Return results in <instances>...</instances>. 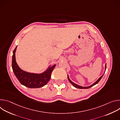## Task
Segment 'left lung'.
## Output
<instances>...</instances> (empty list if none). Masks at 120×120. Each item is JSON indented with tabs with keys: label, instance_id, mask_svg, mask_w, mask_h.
Returning a JSON list of instances; mask_svg holds the SVG:
<instances>
[{
	"label": "left lung",
	"instance_id": "1",
	"mask_svg": "<svg viewBox=\"0 0 120 120\" xmlns=\"http://www.w3.org/2000/svg\"><path fill=\"white\" fill-rule=\"evenodd\" d=\"M106 64L105 65V71L104 74H105V70H106ZM104 74L103 75H101V77H100L98 78V79L96 82H94V83H93L92 84H91V85H89V86H80V85H78V84H77L74 83V82H73L70 80V79L69 78V75H67V78H68V80H69V82L73 85V86H74L75 87V88H79V89H88V88H90V87L93 86L94 85L96 84L100 81V80L101 79V78L102 77V76H103Z\"/></svg>",
	"mask_w": 120,
	"mask_h": 120
}]
</instances>
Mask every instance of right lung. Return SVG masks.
I'll return each instance as SVG.
<instances>
[{"instance_id":"right-lung-1","label":"right lung","mask_w":120,"mask_h":120,"mask_svg":"<svg viewBox=\"0 0 120 120\" xmlns=\"http://www.w3.org/2000/svg\"><path fill=\"white\" fill-rule=\"evenodd\" d=\"M16 48L17 46L13 52L12 67L17 79L22 85L30 88H38L45 86L50 79L51 73L56 64L53 66L49 65L42 73H33L25 71L21 69L16 63L15 60Z\"/></svg>"}]
</instances>
